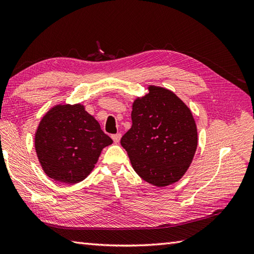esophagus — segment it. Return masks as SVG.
Wrapping results in <instances>:
<instances>
[{
	"mask_svg": "<svg viewBox=\"0 0 254 254\" xmlns=\"http://www.w3.org/2000/svg\"><path fill=\"white\" fill-rule=\"evenodd\" d=\"M120 138H121V134H120V133L113 134V135H112V139H113V142H115L116 144H118L119 142H120Z\"/></svg>",
	"mask_w": 254,
	"mask_h": 254,
	"instance_id": "1",
	"label": "esophagus"
}]
</instances>
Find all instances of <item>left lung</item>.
Returning a JSON list of instances; mask_svg holds the SVG:
<instances>
[{
    "label": "left lung",
    "instance_id": "obj_1",
    "mask_svg": "<svg viewBox=\"0 0 254 254\" xmlns=\"http://www.w3.org/2000/svg\"><path fill=\"white\" fill-rule=\"evenodd\" d=\"M132 107V127L121 138L133 169L156 187L179 181L197 147L196 124L187 105L172 91L149 86Z\"/></svg>",
    "mask_w": 254,
    "mask_h": 254
}]
</instances>
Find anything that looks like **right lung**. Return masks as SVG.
<instances>
[{"label": "right lung", "mask_w": 254, "mask_h": 254, "mask_svg": "<svg viewBox=\"0 0 254 254\" xmlns=\"http://www.w3.org/2000/svg\"><path fill=\"white\" fill-rule=\"evenodd\" d=\"M112 139L82 105H58L41 119L35 148L42 169L51 179L74 185L94 169L101 150Z\"/></svg>", "instance_id": "obj_1"}]
</instances>
